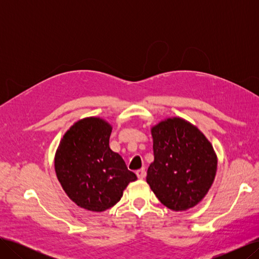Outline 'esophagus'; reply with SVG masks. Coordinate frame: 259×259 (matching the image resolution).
I'll return each instance as SVG.
<instances>
[{
  "label": "esophagus",
  "instance_id": "obj_1",
  "mask_svg": "<svg viewBox=\"0 0 259 259\" xmlns=\"http://www.w3.org/2000/svg\"><path fill=\"white\" fill-rule=\"evenodd\" d=\"M136 175H137V177H138L139 179L145 178V176H146V170H145V168H140V169L136 170Z\"/></svg>",
  "mask_w": 259,
  "mask_h": 259
}]
</instances>
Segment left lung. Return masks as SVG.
Segmentation results:
<instances>
[{
	"label": "left lung",
	"mask_w": 259,
	"mask_h": 259,
	"mask_svg": "<svg viewBox=\"0 0 259 259\" xmlns=\"http://www.w3.org/2000/svg\"><path fill=\"white\" fill-rule=\"evenodd\" d=\"M154 160L147 183L163 205L187 210L213 185L217 155L204 134L182 117H168L151 127Z\"/></svg>",
	"instance_id": "1"
}]
</instances>
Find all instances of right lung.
<instances>
[{"mask_svg":"<svg viewBox=\"0 0 259 259\" xmlns=\"http://www.w3.org/2000/svg\"><path fill=\"white\" fill-rule=\"evenodd\" d=\"M112 126L96 116L70 127L55 154V171L70 200L91 211H104L119 202L137 176L109 147Z\"/></svg>","mask_w":259,"mask_h":259,"instance_id":"obj_1","label":"right lung"}]
</instances>
